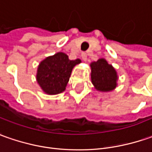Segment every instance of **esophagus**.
Wrapping results in <instances>:
<instances>
[{
    "label": "esophagus",
    "instance_id": "1",
    "mask_svg": "<svg viewBox=\"0 0 152 152\" xmlns=\"http://www.w3.org/2000/svg\"><path fill=\"white\" fill-rule=\"evenodd\" d=\"M82 58H83V61H87V58H88V55L86 53H82Z\"/></svg>",
    "mask_w": 152,
    "mask_h": 152
}]
</instances>
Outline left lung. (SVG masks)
Listing matches in <instances>:
<instances>
[{
	"label": "left lung",
	"mask_w": 152,
	"mask_h": 152,
	"mask_svg": "<svg viewBox=\"0 0 152 152\" xmlns=\"http://www.w3.org/2000/svg\"><path fill=\"white\" fill-rule=\"evenodd\" d=\"M91 80L97 90L107 92L116 87L117 74L115 69L104 58L90 64Z\"/></svg>",
	"instance_id": "left-lung-1"
}]
</instances>
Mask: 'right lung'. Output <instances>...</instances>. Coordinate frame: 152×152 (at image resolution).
Here are the masks:
<instances>
[{
  "mask_svg": "<svg viewBox=\"0 0 152 152\" xmlns=\"http://www.w3.org/2000/svg\"><path fill=\"white\" fill-rule=\"evenodd\" d=\"M80 59L70 60L64 53L48 57L38 66L37 80L42 90L48 94H57L65 90L72 69Z\"/></svg>",
  "mask_w": 152,
  "mask_h": 152,
  "instance_id": "obj_1",
  "label": "right lung"
}]
</instances>
